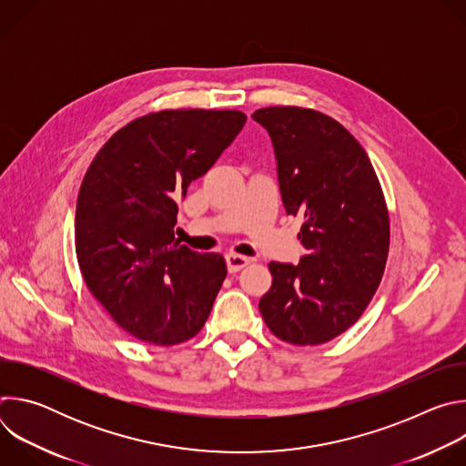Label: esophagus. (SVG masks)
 I'll return each mask as SVG.
<instances>
[{"instance_id": "34e87169", "label": "esophagus", "mask_w": 466, "mask_h": 466, "mask_svg": "<svg viewBox=\"0 0 466 466\" xmlns=\"http://www.w3.org/2000/svg\"><path fill=\"white\" fill-rule=\"evenodd\" d=\"M248 258L247 256H241V254H234V252H228L227 254V268L230 273H238L241 271L243 268H247L248 265Z\"/></svg>"}]
</instances>
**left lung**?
<instances>
[{
	"label": "left lung",
	"instance_id": "8db88e82",
	"mask_svg": "<svg viewBox=\"0 0 466 466\" xmlns=\"http://www.w3.org/2000/svg\"><path fill=\"white\" fill-rule=\"evenodd\" d=\"M252 117L273 140L282 203L300 216L299 265L271 261V289L259 313L273 334L297 347L347 331L372 300L389 254V212L376 171L336 119L302 106H268Z\"/></svg>",
	"mask_w": 466,
	"mask_h": 466
}]
</instances>
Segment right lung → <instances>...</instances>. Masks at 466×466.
<instances>
[{"label": "right lung", "instance_id": "1", "mask_svg": "<svg viewBox=\"0 0 466 466\" xmlns=\"http://www.w3.org/2000/svg\"><path fill=\"white\" fill-rule=\"evenodd\" d=\"M239 110H160L99 149L77 197L76 252L86 288L127 334L157 347L197 336L227 277L216 252L175 238L178 201L232 144Z\"/></svg>", "mask_w": 466, "mask_h": 466}]
</instances>
